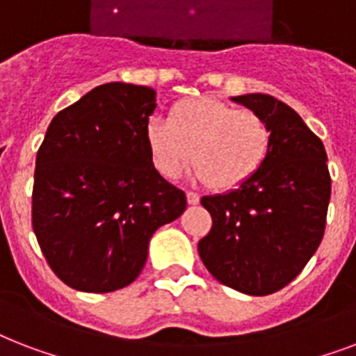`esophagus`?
Segmentation results:
<instances>
[{"label":"esophagus","mask_w":356,"mask_h":356,"mask_svg":"<svg viewBox=\"0 0 356 356\" xmlns=\"http://www.w3.org/2000/svg\"><path fill=\"white\" fill-rule=\"evenodd\" d=\"M186 197H187V204H198V200H200V197H198L197 193H193V191H187L186 193Z\"/></svg>","instance_id":"obj_1"}]
</instances>
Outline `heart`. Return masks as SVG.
Here are the masks:
<instances>
[{
    "instance_id": "obj_1",
    "label": "heart",
    "mask_w": 356,
    "mask_h": 356,
    "mask_svg": "<svg viewBox=\"0 0 356 356\" xmlns=\"http://www.w3.org/2000/svg\"><path fill=\"white\" fill-rule=\"evenodd\" d=\"M145 143L154 167L165 178H176L195 161L193 178L217 191L245 186L267 161L271 128L261 115L232 104L197 96L170 107L169 120L150 118Z\"/></svg>"
}]
</instances>
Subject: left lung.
Listing matches in <instances>:
<instances>
[{
  "label": "left lung",
  "mask_w": 356,
  "mask_h": 356,
  "mask_svg": "<svg viewBox=\"0 0 356 356\" xmlns=\"http://www.w3.org/2000/svg\"><path fill=\"white\" fill-rule=\"evenodd\" d=\"M232 100L266 118L271 150L245 186L202 197L213 222L198 241V254L228 288L269 296L305 269L323 239L330 200L327 152L284 102L260 92Z\"/></svg>",
  "instance_id": "1"
}]
</instances>
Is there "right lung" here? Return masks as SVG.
<instances>
[{
    "instance_id": "right-lung-1",
    "label": "right lung",
    "mask_w": 356,
    "mask_h": 356,
    "mask_svg": "<svg viewBox=\"0 0 356 356\" xmlns=\"http://www.w3.org/2000/svg\"><path fill=\"white\" fill-rule=\"evenodd\" d=\"M156 90L106 83L59 111L37 154L33 232L57 277L107 293L139 277L159 227L187 206L154 167L145 126Z\"/></svg>"
}]
</instances>
